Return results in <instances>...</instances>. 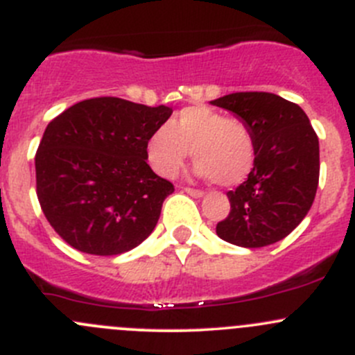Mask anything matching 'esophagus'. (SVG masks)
Segmentation results:
<instances>
[{"instance_id":"34e87169","label":"esophagus","mask_w":355,"mask_h":355,"mask_svg":"<svg viewBox=\"0 0 355 355\" xmlns=\"http://www.w3.org/2000/svg\"><path fill=\"white\" fill-rule=\"evenodd\" d=\"M184 192H187L189 196H192V198H202L204 192L199 191V189H191V187H185Z\"/></svg>"}]
</instances>
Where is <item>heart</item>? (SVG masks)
<instances>
[{"instance_id":"b5f03b06","label":"heart","mask_w":355,"mask_h":355,"mask_svg":"<svg viewBox=\"0 0 355 355\" xmlns=\"http://www.w3.org/2000/svg\"><path fill=\"white\" fill-rule=\"evenodd\" d=\"M146 151L149 164L161 177L173 178L192 153L198 177L234 187L252 171L256 141L244 120L198 105L182 110L171 125L157 127L149 135Z\"/></svg>"}]
</instances>
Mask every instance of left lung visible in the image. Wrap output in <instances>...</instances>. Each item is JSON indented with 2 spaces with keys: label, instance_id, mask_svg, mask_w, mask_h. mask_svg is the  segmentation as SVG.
I'll return each instance as SVG.
<instances>
[{
  "label": "left lung",
  "instance_id": "obj_1",
  "mask_svg": "<svg viewBox=\"0 0 355 355\" xmlns=\"http://www.w3.org/2000/svg\"><path fill=\"white\" fill-rule=\"evenodd\" d=\"M211 105L249 123L256 161L244 184L227 192L230 213L218 237L247 249L285 239L313 206L320 182V142L295 103L271 92H234Z\"/></svg>",
  "mask_w": 355,
  "mask_h": 355
}]
</instances>
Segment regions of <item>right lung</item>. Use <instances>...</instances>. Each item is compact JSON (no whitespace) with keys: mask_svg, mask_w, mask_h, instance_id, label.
Segmentation results:
<instances>
[{"mask_svg":"<svg viewBox=\"0 0 355 355\" xmlns=\"http://www.w3.org/2000/svg\"><path fill=\"white\" fill-rule=\"evenodd\" d=\"M168 106L120 98L77 103L49 121L35 153L37 199L73 249L116 256L151 235L173 184L148 164V139Z\"/></svg>","mask_w":355,"mask_h":355,"instance_id":"1","label":"right lung"}]
</instances>
